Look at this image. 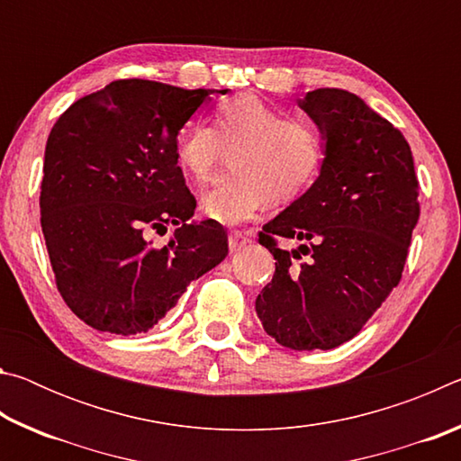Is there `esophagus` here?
Masks as SVG:
<instances>
[{
	"label": "esophagus",
	"mask_w": 461,
	"mask_h": 461,
	"mask_svg": "<svg viewBox=\"0 0 461 461\" xmlns=\"http://www.w3.org/2000/svg\"><path fill=\"white\" fill-rule=\"evenodd\" d=\"M228 244H230V252H240V249H244L248 244H252V238H249V233L246 231H231L228 238Z\"/></svg>",
	"instance_id": "1"
}]
</instances>
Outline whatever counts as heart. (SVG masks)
<instances>
[{
    "instance_id": "1",
    "label": "heart",
    "mask_w": 461,
    "mask_h": 461,
    "mask_svg": "<svg viewBox=\"0 0 461 461\" xmlns=\"http://www.w3.org/2000/svg\"><path fill=\"white\" fill-rule=\"evenodd\" d=\"M228 150L231 170L203 194L201 209L215 221L240 223L268 201H293L315 181L325 160V134L313 120L286 118L244 93L215 107L212 128L199 123L185 130L176 160L193 181L207 183Z\"/></svg>"
}]
</instances>
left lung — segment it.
<instances>
[{"label":"left lung","mask_w":461,"mask_h":461,"mask_svg":"<svg viewBox=\"0 0 461 461\" xmlns=\"http://www.w3.org/2000/svg\"><path fill=\"white\" fill-rule=\"evenodd\" d=\"M299 107L325 134L311 189L264 225L276 270L256 299L270 338L291 349L352 339L401 283L419 221V181L401 130L354 93L315 89ZM291 239L302 246H279Z\"/></svg>","instance_id":"1"}]
</instances>
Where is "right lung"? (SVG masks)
Returning a JSON list of instances; mask_svg holds the SVG:
<instances>
[{
  "instance_id": "1",
  "label": "right lung",
  "mask_w": 461,
  "mask_h": 461,
  "mask_svg": "<svg viewBox=\"0 0 461 461\" xmlns=\"http://www.w3.org/2000/svg\"><path fill=\"white\" fill-rule=\"evenodd\" d=\"M212 93L120 79L52 126L41 225L59 293L93 330L146 333L228 256L221 223H186L197 201L176 160L178 130ZM170 222L182 228L154 247Z\"/></svg>"
}]
</instances>
